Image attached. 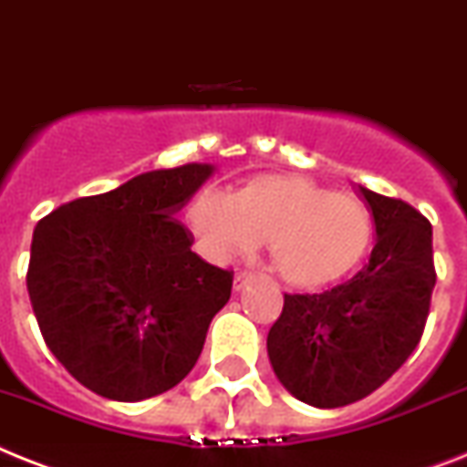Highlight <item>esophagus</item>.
Segmentation results:
<instances>
[{"instance_id": "esophagus-1", "label": "esophagus", "mask_w": 467, "mask_h": 467, "mask_svg": "<svg viewBox=\"0 0 467 467\" xmlns=\"http://www.w3.org/2000/svg\"><path fill=\"white\" fill-rule=\"evenodd\" d=\"M254 277H256V273H254V270H242V273H237V277H234V289L246 287V285H249Z\"/></svg>"}]
</instances>
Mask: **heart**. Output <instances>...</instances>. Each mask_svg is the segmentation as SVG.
<instances>
[{
    "instance_id": "1",
    "label": "heart",
    "mask_w": 467,
    "mask_h": 467,
    "mask_svg": "<svg viewBox=\"0 0 467 467\" xmlns=\"http://www.w3.org/2000/svg\"><path fill=\"white\" fill-rule=\"evenodd\" d=\"M192 225L215 256L270 246L273 264L294 285L337 280L373 244L375 218L363 199L301 175H261L230 194L203 192Z\"/></svg>"
}]
</instances>
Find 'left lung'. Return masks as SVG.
<instances>
[{"instance_id":"left-lung-1","label":"left lung","mask_w":467,"mask_h":467,"mask_svg":"<svg viewBox=\"0 0 467 467\" xmlns=\"http://www.w3.org/2000/svg\"><path fill=\"white\" fill-rule=\"evenodd\" d=\"M375 218L370 258L318 294H285L268 356L289 394L318 409L366 399L420 342L437 282L432 225L401 199L360 187Z\"/></svg>"}]
</instances>
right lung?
<instances>
[{"label":"right lung","instance_id":"1","mask_svg":"<svg viewBox=\"0 0 467 467\" xmlns=\"http://www.w3.org/2000/svg\"><path fill=\"white\" fill-rule=\"evenodd\" d=\"M213 166L151 171L45 215L33 233L27 294L47 347L82 387L142 401L187 378L233 270L192 252L175 218Z\"/></svg>","mask_w":467,"mask_h":467}]
</instances>
